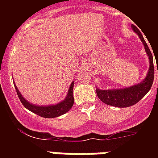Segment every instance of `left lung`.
Here are the masks:
<instances>
[{"label": "left lung", "mask_w": 158, "mask_h": 158, "mask_svg": "<svg viewBox=\"0 0 158 158\" xmlns=\"http://www.w3.org/2000/svg\"><path fill=\"white\" fill-rule=\"evenodd\" d=\"M131 28L139 35V39L144 45L145 51L149 57L150 67L146 77L140 82L131 87L123 88V89H107L101 90L96 86V94L99 99L104 104L107 105L114 106L117 107H127L137 104L142 97H144L146 93L150 91L153 85L154 78V68H153V55L151 54L147 43L145 41L142 33L134 24L131 25ZM158 73V67H157Z\"/></svg>", "instance_id": "obj_1"}]
</instances>
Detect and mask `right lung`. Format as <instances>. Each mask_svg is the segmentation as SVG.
I'll return each instance as SVG.
<instances>
[{"label": "right lung", "instance_id": "obj_1", "mask_svg": "<svg viewBox=\"0 0 158 158\" xmlns=\"http://www.w3.org/2000/svg\"><path fill=\"white\" fill-rule=\"evenodd\" d=\"M73 84L74 81H73L68 89L65 98L62 101L59 102L56 104H50V105H37V104H33L27 101L26 99L22 96L20 92L19 91L18 88L16 87V84L14 82V86L17 93L18 97L19 100L21 101L23 105L27 109L31 111V112L35 113L36 115L40 116L43 117V118H56V117L60 116L63 115L67 111H69V109L73 105Z\"/></svg>", "mask_w": 158, "mask_h": 158}]
</instances>
